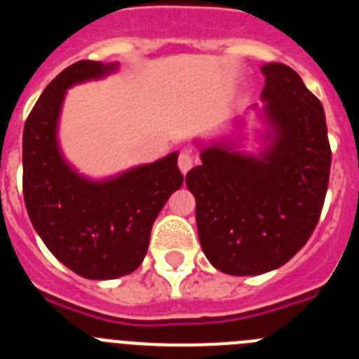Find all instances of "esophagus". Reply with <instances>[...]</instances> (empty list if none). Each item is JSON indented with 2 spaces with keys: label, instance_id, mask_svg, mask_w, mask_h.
I'll use <instances>...</instances> for the list:
<instances>
[{
  "label": "esophagus",
  "instance_id": "34e87169",
  "mask_svg": "<svg viewBox=\"0 0 359 359\" xmlns=\"http://www.w3.org/2000/svg\"><path fill=\"white\" fill-rule=\"evenodd\" d=\"M194 163H196V156L189 151H183L182 154H180V158H177V167H180L182 174L189 172V170L194 167Z\"/></svg>",
  "mask_w": 359,
  "mask_h": 359
}]
</instances>
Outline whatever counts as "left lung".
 Segmentation results:
<instances>
[{
    "instance_id": "obj_1",
    "label": "left lung",
    "mask_w": 359,
    "mask_h": 359,
    "mask_svg": "<svg viewBox=\"0 0 359 359\" xmlns=\"http://www.w3.org/2000/svg\"><path fill=\"white\" fill-rule=\"evenodd\" d=\"M257 109L261 149L241 151V136L196 140L201 165L187 174L196 198L201 248L228 275L268 273L302 248L327 192L331 147L325 113L300 75L282 62L262 65ZM243 128V120H233Z\"/></svg>"
}]
</instances>
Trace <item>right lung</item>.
<instances>
[{"mask_svg": "<svg viewBox=\"0 0 359 359\" xmlns=\"http://www.w3.org/2000/svg\"><path fill=\"white\" fill-rule=\"evenodd\" d=\"M118 62L79 61L46 86L23 131V194L28 217L66 268L91 280L133 273L144 261L151 228L183 183L177 152L93 180L62 154L59 120L73 86L98 81Z\"/></svg>", "mask_w": 359, "mask_h": 359, "instance_id": "1", "label": "right lung"}]
</instances>
